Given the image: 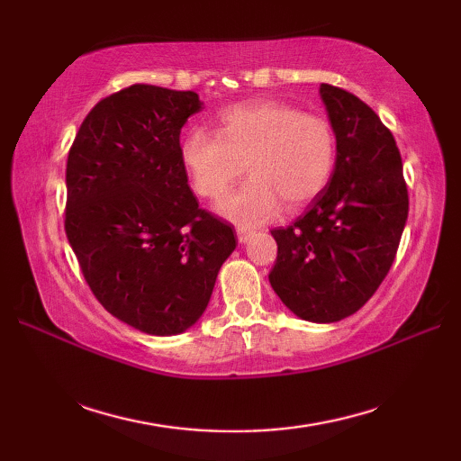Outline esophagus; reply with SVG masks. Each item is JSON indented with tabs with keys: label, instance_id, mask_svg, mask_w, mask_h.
Segmentation results:
<instances>
[{
	"label": "esophagus",
	"instance_id": "obj_1",
	"mask_svg": "<svg viewBox=\"0 0 461 461\" xmlns=\"http://www.w3.org/2000/svg\"><path fill=\"white\" fill-rule=\"evenodd\" d=\"M238 240H240V243H246L248 241V238H249V233H251V230L249 228H243V225H238Z\"/></svg>",
	"mask_w": 461,
	"mask_h": 461
}]
</instances>
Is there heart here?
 I'll return each mask as SVG.
<instances>
[{
  "label": "heart",
  "instance_id": "heart-1",
  "mask_svg": "<svg viewBox=\"0 0 461 461\" xmlns=\"http://www.w3.org/2000/svg\"><path fill=\"white\" fill-rule=\"evenodd\" d=\"M218 132L192 129L180 156L194 190L218 200L243 174L251 178L225 195L220 212L243 225L273 218L281 208L295 212L325 190L337 160V136L321 114L299 106L256 99L220 113Z\"/></svg>",
  "mask_w": 461,
  "mask_h": 461
}]
</instances>
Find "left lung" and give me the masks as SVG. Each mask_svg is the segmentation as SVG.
<instances>
[{"instance_id": "obj_1", "label": "left lung", "mask_w": 461, "mask_h": 461, "mask_svg": "<svg viewBox=\"0 0 461 461\" xmlns=\"http://www.w3.org/2000/svg\"><path fill=\"white\" fill-rule=\"evenodd\" d=\"M337 136L329 184L287 228L271 230L269 283L297 317L337 322L375 295L396 258L408 188L393 132L358 96L322 83Z\"/></svg>"}]
</instances>
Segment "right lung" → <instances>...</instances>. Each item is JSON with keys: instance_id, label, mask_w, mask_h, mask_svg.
Returning a JSON list of instances; mask_svg holds the SVG:
<instances>
[{"instance_id": "obj_1", "label": "right lung", "mask_w": 461, "mask_h": 461, "mask_svg": "<svg viewBox=\"0 0 461 461\" xmlns=\"http://www.w3.org/2000/svg\"><path fill=\"white\" fill-rule=\"evenodd\" d=\"M200 109L194 91L126 86L93 106L68 150V243L96 301L146 335L190 329L236 249L180 156L182 126Z\"/></svg>"}]
</instances>
